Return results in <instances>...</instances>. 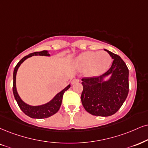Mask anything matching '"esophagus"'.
<instances>
[{
  "mask_svg": "<svg viewBox=\"0 0 148 148\" xmlns=\"http://www.w3.org/2000/svg\"><path fill=\"white\" fill-rule=\"evenodd\" d=\"M79 82V80L78 79H73L72 81H71V84H75L78 83Z\"/></svg>",
  "mask_w": 148,
  "mask_h": 148,
  "instance_id": "obj_1",
  "label": "esophagus"
}]
</instances>
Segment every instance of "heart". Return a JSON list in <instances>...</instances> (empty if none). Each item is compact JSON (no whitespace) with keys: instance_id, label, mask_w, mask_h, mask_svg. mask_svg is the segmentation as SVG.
Returning a JSON list of instances; mask_svg holds the SVG:
<instances>
[{"instance_id":"1","label":"heart","mask_w":148,"mask_h":148,"mask_svg":"<svg viewBox=\"0 0 148 148\" xmlns=\"http://www.w3.org/2000/svg\"><path fill=\"white\" fill-rule=\"evenodd\" d=\"M112 58L107 52L86 51L80 54L75 60L78 70L85 71L86 75L93 77L105 73L112 63Z\"/></svg>"}]
</instances>
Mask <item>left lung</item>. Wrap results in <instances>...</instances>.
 Instances as JSON below:
<instances>
[{"label": "left lung", "mask_w": 148, "mask_h": 148, "mask_svg": "<svg viewBox=\"0 0 148 148\" xmlns=\"http://www.w3.org/2000/svg\"><path fill=\"white\" fill-rule=\"evenodd\" d=\"M113 59L110 68L100 76L82 79L83 91L82 103L87 112L92 115L108 116L119 110L129 91V71L118 55L106 50ZM110 74V79L103 78Z\"/></svg>", "instance_id": "8db88e82"}]
</instances>
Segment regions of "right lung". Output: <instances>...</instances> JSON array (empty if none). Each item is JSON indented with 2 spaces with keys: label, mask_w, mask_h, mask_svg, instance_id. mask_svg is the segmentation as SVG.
<instances>
[{
  "label": "right lung",
  "mask_w": 148,
  "mask_h": 148,
  "mask_svg": "<svg viewBox=\"0 0 148 148\" xmlns=\"http://www.w3.org/2000/svg\"><path fill=\"white\" fill-rule=\"evenodd\" d=\"M33 56H49L50 55L48 53L47 51H42L39 52H34L32 53L29 54L28 56H25L23 58L20 60V62L16 66L15 69L14 71V82H13V93L15 97V99L17 101V103L21 110L25 113L27 116H30L31 118L34 119H45L48 118L49 116L53 115L56 112L59 110L60 106L62 104V101L63 95L68 89L71 87V85L69 84L68 86H66L64 89H63L61 92L58 93L51 101L48 102L45 104L41 106H32L28 105L25 103L23 100L21 99L19 95H18L17 90H16V73L19 66L22 63L25 61V60L28 58L32 57Z\"/></svg>",
  "instance_id": "add662e5"
}]
</instances>
